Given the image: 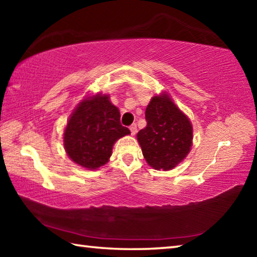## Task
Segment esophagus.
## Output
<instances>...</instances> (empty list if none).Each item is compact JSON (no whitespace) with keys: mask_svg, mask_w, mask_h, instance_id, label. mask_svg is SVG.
<instances>
[{"mask_svg":"<svg viewBox=\"0 0 257 257\" xmlns=\"http://www.w3.org/2000/svg\"><path fill=\"white\" fill-rule=\"evenodd\" d=\"M129 129H130V133H132L133 136H135V135H136V133H137V125L134 123V124L130 125Z\"/></svg>","mask_w":257,"mask_h":257,"instance_id":"obj_1","label":"esophagus"}]
</instances>
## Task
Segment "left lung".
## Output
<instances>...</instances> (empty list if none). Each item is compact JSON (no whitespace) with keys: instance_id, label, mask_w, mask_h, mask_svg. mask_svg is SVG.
Instances as JSON below:
<instances>
[{"instance_id":"left-lung-1","label":"left lung","mask_w":257,"mask_h":257,"mask_svg":"<svg viewBox=\"0 0 257 257\" xmlns=\"http://www.w3.org/2000/svg\"><path fill=\"white\" fill-rule=\"evenodd\" d=\"M147 125L137 134L146 162L156 170H171L188 155L193 127L167 93L156 95L146 107Z\"/></svg>"}]
</instances>
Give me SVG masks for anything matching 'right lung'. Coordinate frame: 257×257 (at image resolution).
Returning a JSON list of instances; mask_svg holds the SVG:
<instances>
[{"label": "right lung", "mask_w": 257, "mask_h": 257, "mask_svg": "<svg viewBox=\"0 0 257 257\" xmlns=\"http://www.w3.org/2000/svg\"><path fill=\"white\" fill-rule=\"evenodd\" d=\"M129 134L110 96L96 94L82 99L69 118L63 135L64 150L73 162L95 170L108 162L114 143Z\"/></svg>", "instance_id": "add662e5"}]
</instances>
